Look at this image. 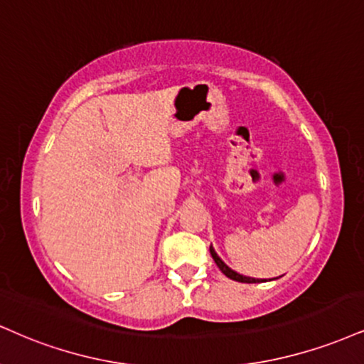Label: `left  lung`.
Wrapping results in <instances>:
<instances>
[{
    "label": "left lung",
    "instance_id": "left-lung-1",
    "mask_svg": "<svg viewBox=\"0 0 364 364\" xmlns=\"http://www.w3.org/2000/svg\"><path fill=\"white\" fill-rule=\"evenodd\" d=\"M210 254H212L213 261L217 262L218 269H220L222 273H224L227 278L234 279V282H240V283H259V282H266V279H257V278H251V277H244V274H240V273H237V271H234L232 268H229V266H227L225 262L222 261L220 257H218V254L215 252V249H213L212 246H210Z\"/></svg>",
    "mask_w": 364,
    "mask_h": 364
}]
</instances>
